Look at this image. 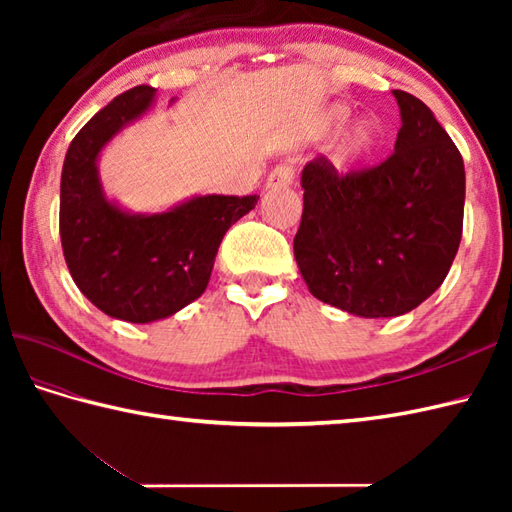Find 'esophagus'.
Wrapping results in <instances>:
<instances>
[{
  "mask_svg": "<svg viewBox=\"0 0 512 512\" xmlns=\"http://www.w3.org/2000/svg\"><path fill=\"white\" fill-rule=\"evenodd\" d=\"M292 180H295V167L284 162V165H277L273 171H270L266 184L268 189H279V187H288V184H292Z\"/></svg>",
  "mask_w": 512,
  "mask_h": 512,
  "instance_id": "obj_1",
  "label": "esophagus"
}]
</instances>
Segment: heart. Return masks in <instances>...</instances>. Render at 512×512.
<instances>
[{"label":"heart","instance_id":"1","mask_svg":"<svg viewBox=\"0 0 512 512\" xmlns=\"http://www.w3.org/2000/svg\"><path fill=\"white\" fill-rule=\"evenodd\" d=\"M352 118V110L347 105H334L330 112V121L334 127H343L347 121ZM376 147V129L372 123H361L354 127V132L350 138L345 140V145L341 149V160L343 162H356L365 156H369V151Z\"/></svg>","mask_w":512,"mask_h":512}]
</instances>
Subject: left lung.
<instances>
[{"instance_id":"obj_1","label":"left lung","mask_w":512,"mask_h":512,"mask_svg":"<svg viewBox=\"0 0 512 512\" xmlns=\"http://www.w3.org/2000/svg\"><path fill=\"white\" fill-rule=\"evenodd\" d=\"M394 96L402 125L387 160L343 173L317 156L301 171V275L319 301L367 319L418 308L442 286L462 239L460 151L420 99Z\"/></svg>"}]
</instances>
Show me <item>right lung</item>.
<instances>
[{
    "label": "right lung",
    "instance_id": "right-lung-1",
    "mask_svg": "<svg viewBox=\"0 0 512 512\" xmlns=\"http://www.w3.org/2000/svg\"><path fill=\"white\" fill-rule=\"evenodd\" d=\"M138 85L94 114L68 147L61 173L59 233L74 284L114 319L171 317L209 284L224 233L259 195H202L156 215H129L105 200L96 158L118 129L151 105Z\"/></svg>",
    "mask_w": 512,
    "mask_h": 512
}]
</instances>
